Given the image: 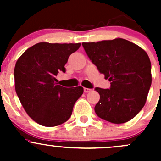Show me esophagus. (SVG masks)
Wrapping results in <instances>:
<instances>
[{
    "label": "esophagus",
    "mask_w": 161,
    "mask_h": 161,
    "mask_svg": "<svg viewBox=\"0 0 161 161\" xmlns=\"http://www.w3.org/2000/svg\"><path fill=\"white\" fill-rule=\"evenodd\" d=\"M91 90H90V89H88V88H84V92H85L86 93H87V92H90Z\"/></svg>",
    "instance_id": "1"
}]
</instances>
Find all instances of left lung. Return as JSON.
<instances>
[{"label":"left lung","mask_w":161,"mask_h":161,"mask_svg":"<svg viewBox=\"0 0 161 161\" xmlns=\"http://www.w3.org/2000/svg\"><path fill=\"white\" fill-rule=\"evenodd\" d=\"M82 47L99 71L111 82L110 89L95 88L100 97L94 108L97 115L114 124L130 121L145 105L152 82L147 52L121 38L82 43Z\"/></svg>","instance_id":"left-lung-1"}]
</instances>
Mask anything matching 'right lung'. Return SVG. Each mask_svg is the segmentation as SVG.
<instances>
[{"mask_svg":"<svg viewBox=\"0 0 161 161\" xmlns=\"http://www.w3.org/2000/svg\"><path fill=\"white\" fill-rule=\"evenodd\" d=\"M80 46L41 42L18 59L14 71L16 93L25 112L38 124L53 127L67 121L83 93L82 86L65 88L55 82L60 71L65 72L69 56Z\"/></svg>","mask_w":161,"mask_h":161,"instance_id":"right-lung-1","label":"right lung"}]
</instances>
